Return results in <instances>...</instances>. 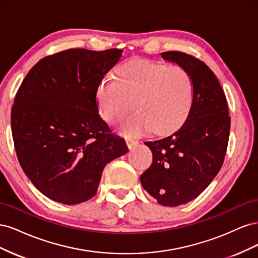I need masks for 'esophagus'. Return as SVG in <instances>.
Segmentation results:
<instances>
[{
	"label": "esophagus",
	"instance_id": "esophagus-1",
	"mask_svg": "<svg viewBox=\"0 0 258 258\" xmlns=\"http://www.w3.org/2000/svg\"><path fill=\"white\" fill-rule=\"evenodd\" d=\"M126 143H127L128 147L131 150V148H134L135 146H137V145L139 144V141H138V140H135V139L127 138V139H126Z\"/></svg>",
	"mask_w": 258,
	"mask_h": 258
}]
</instances>
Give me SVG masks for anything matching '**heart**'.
Returning a JSON list of instances; mask_svg holds the SVG:
<instances>
[{
  "label": "heart",
  "instance_id": "b5f03b06",
  "mask_svg": "<svg viewBox=\"0 0 258 258\" xmlns=\"http://www.w3.org/2000/svg\"><path fill=\"white\" fill-rule=\"evenodd\" d=\"M192 97L194 83L185 69L143 59L121 64L118 77L105 75L97 88L100 115L110 123L123 118L134 102L138 113L121 124L130 136L174 131L188 116Z\"/></svg>",
  "mask_w": 258,
  "mask_h": 258
}]
</instances>
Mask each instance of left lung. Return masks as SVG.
<instances>
[{
	"instance_id": "1",
	"label": "left lung",
	"mask_w": 258,
	"mask_h": 258,
	"mask_svg": "<svg viewBox=\"0 0 258 258\" xmlns=\"http://www.w3.org/2000/svg\"><path fill=\"white\" fill-rule=\"evenodd\" d=\"M161 56L191 76L192 104L178 130L144 142L153 153V162L140 181L158 204L176 207L197 198L221 170L230 117L222 86L206 63L179 51Z\"/></svg>"
}]
</instances>
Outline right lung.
I'll return each mask as SVG.
<instances>
[{
    "label": "right lung",
    "instance_id": "1",
    "mask_svg": "<svg viewBox=\"0 0 258 258\" xmlns=\"http://www.w3.org/2000/svg\"><path fill=\"white\" fill-rule=\"evenodd\" d=\"M120 49H69L30 70L12 108V132L22 170L46 197L67 206L97 194L108 162L128 152L101 119L97 88Z\"/></svg>",
    "mask_w": 258,
    "mask_h": 258
}]
</instances>
